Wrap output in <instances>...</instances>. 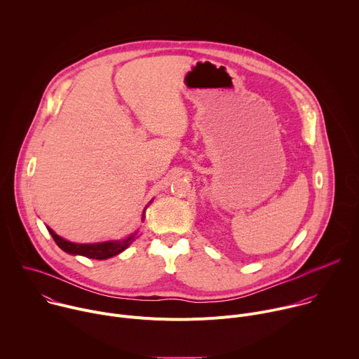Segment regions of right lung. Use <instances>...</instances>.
Instances as JSON below:
<instances>
[{
	"mask_svg": "<svg viewBox=\"0 0 359 359\" xmlns=\"http://www.w3.org/2000/svg\"><path fill=\"white\" fill-rule=\"evenodd\" d=\"M145 219V210L142 214V221ZM49 233L52 235V238L55 240V243L57 244V247L60 250H63L65 252L70 254V255H81L90 259H108L112 258L118 254L124 252L135 240L138 238V231H135L134 233H131L130 236L124 238V240H112V241H104V243H94V244H76V243H70L65 238H62L60 235H57L52 228L46 226Z\"/></svg>",
	"mask_w": 359,
	"mask_h": 359,
	"instance_id": "obj_1",
	"label": "right lung"
}]
</instances>
